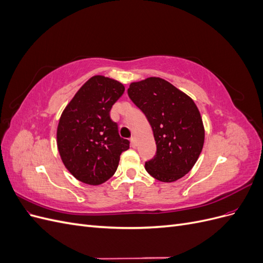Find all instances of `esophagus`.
<instances>
[{"label":"esophagus","instance_id":"34e87169","mask_svg":"<svg viewBox=\"0 0 263 263\" xmlns=\"http://www.w3.org/2000/svg\"><path fill=\"white\" fill-rule=\"evenodd\" d=\"M130 145H132V147H133V148H135V147L137 146L136 138H135V137H132V138H130Z\"/></svg>","mask_w":263,"mask_h":263}]
</instances>
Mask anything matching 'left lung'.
<instances>
[{"mask_svg": "<svg viewBox=\"0 0 263 263\" xmlns=\"http://www.w3.org/2000/svg\"><path fill=\"white\" fill-rule=\"evenodd\" d=\"M127 92L154 132L157 154L146 162L147 172L165 183L184 177L196 163L205 139L202 116L194 101L158 77L132 82Z\"/></svg>", "mask_w": 263, "mask_h": 263, "instance_id": "obj_1", "label": "left lung"}]
</instances>
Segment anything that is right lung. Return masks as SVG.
Listing matches in <instances>:
<instances>
[{"label":"right lung","instance_id":"1","mask_svg":"<svg viewBox=\"0 0 263 263\" xmlns=\"http://www.w3.org/2000/svg\"><path fill=\"white\" fill-rule=\"evenodd\" d=\"M125 86L104 76L90 78L63 109L57 127V147L67 170L82 183L99 185L115 173L129 141L110 119Z\"/></svg>","mask_w":263,"mask_h":263}]
</instances>
